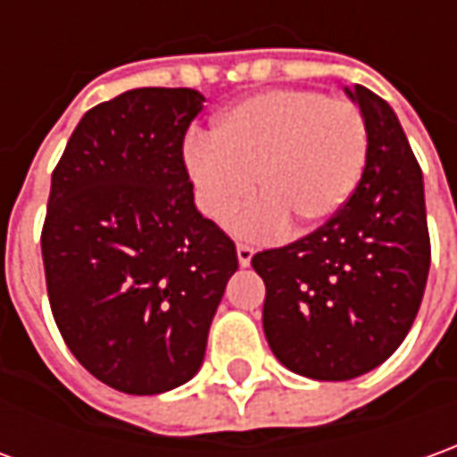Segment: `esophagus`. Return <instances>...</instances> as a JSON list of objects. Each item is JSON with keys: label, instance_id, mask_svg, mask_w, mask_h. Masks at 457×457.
<instances>
[{"label": "esophagus", "instance_id": "1", "mask_svg": "<svg viewBox=\"0 0 457 457\" xmlns=\"http://www.w3.org/2000/svg\"><path fill=\"white\" fill-rule=\"evenodd\" d=\"M253 247H247V245H237V262H240V268H250V262H253Z\"/></svg>", "mask_w": 457, "mask_h": 457}]
</instances>
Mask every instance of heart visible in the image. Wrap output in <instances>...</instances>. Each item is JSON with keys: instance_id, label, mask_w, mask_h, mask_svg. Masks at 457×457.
Returning a JSON list of instances; mask_svg holds the SVG:
<instances>
[{"instance_id": "obj_1", "label": "heart", "mask_w": 457, "mask_h": 457, "mask_svg": "<svg viewBox=\"0 0 457 457\" xmlns=\"http://www.w3.org/2000/svg\"><path fill=\"white\" fill-rule=\"evenodd\" d=\"M185 172L204 215L245 240H275L290 225L322 228L350 203L368 162V124L350 99L280 87L217 114L212 135H192Z\"/></svg>"}]
</instances>
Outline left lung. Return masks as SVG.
Segmentation results:
<instances>
[{"instance_id": "8db88e82", "label": "left lung", "mask_w": 457, "mask_h": 457, "mask_svg": "<svg viewBox=\"0 0 457 457\" xmlns=\"http://www.w3.org/2000/svg\"><path fill=\"white\" fill-rule=\"evenodd\" d=\"M345 95L368 124L355 195L312 235L253 257L268 287L270 350L312 380H353L383 365L412 328L430 270L423 172L398 117L368 87Z\"/></svg>"}]
</instances>
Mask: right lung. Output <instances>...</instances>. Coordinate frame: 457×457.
Here are the masks:
<instances>
[{
    "instance_id": "obj_1",
    "label": "right lung",
    "mask_w": 457,
    "mask_h": 457,
    "mask_svg": "<svg viewBox=\"0 0 457 457\" xmlns=\"http://www.w3.org/2000/svg\"><path fill=\"white\" fill-rule=\"evenodd\" d=\"M197 89L139 87L74 127L42 229L59 333L97 380L160 395L203 368L207 333L237 270L235 242L195 207L182 139Z\"/></svg>"
}]
</instances>
